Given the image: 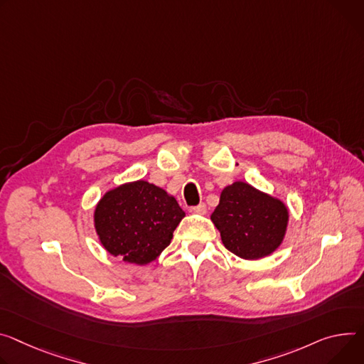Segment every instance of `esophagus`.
Instances as JSON below:
<instances>
[{"label": "esophagus", "instance_id": "esophagus-1", "mask_svg": "<svg viewBox=\"0 0 364 364\" xmlns=\"http://www.w3.org/2000/svg\"><path fill=\"white\" fill-rule=\"evenodd\" d=\"M206 210H208V209H206V205H205V203H200V205L190 208V212H191V213H197V215H205Z\"/></svg>", "mask_w": 364, "mask_h": 364}]
</instances>
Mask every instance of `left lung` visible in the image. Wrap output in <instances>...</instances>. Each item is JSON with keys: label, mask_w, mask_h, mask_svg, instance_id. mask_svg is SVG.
I'll list each match as a JSON object with an SVG mask.
<instances>
[{"label": "left lung", "mask_w": 364, "mask_h": 364, "mask_svg": "<svg viewBox=\"0 0 364 364\" xmlns=\"http://www.w3.org/2000/svg\"><path fill=\"white\" fill-rule=\"evenodd\" d=\"M210 219L226 250L245 259H258L282 244L289 212L279 199L237 181L222 190Z\"/></svg>", "instance_id": "8db88e82"}]
</instances>
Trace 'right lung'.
Listing matches in <instances>:
<instances>
[{
    "mask_svg": "<svg viewBox=\"0 0 364 364\" xmlns=\"http://www.w3.org/2000/svg\"><path fill=\"white\" fill-rule=\"evenodd\" d=\"M184 215L173 196L139 180L107 191L95 208L94 223L112 255L142 266L170 245Z\"/></svg>",
    "mask_w": 364,
    "mask_h": 364,
    "instance_id": "add662e5",
    "label": "right lung"
}]
</instances>
